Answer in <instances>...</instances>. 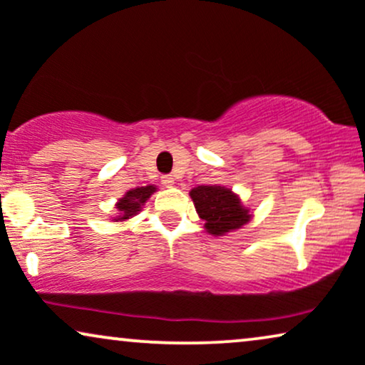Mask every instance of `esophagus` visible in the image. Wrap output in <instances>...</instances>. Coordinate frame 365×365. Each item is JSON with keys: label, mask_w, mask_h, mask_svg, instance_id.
I'll list each match as a JSON object with an SVG mask.
<instances>
[{"label": "esophagus", "mask_w": 365, "mask_h": 365, "mask_svg": "<svg viewBox=\"0 0 365 365\" xmlns=\"http://www.w3.org/2000/svg\"><path fill=\"white\" fill-rule=\"evenodd\" d=\"M162 183L165 187H173L175 185V178L172 177V175H165V177H162Z\"/></svg>", "instance_id": "esophagus-1"}]
</instances>
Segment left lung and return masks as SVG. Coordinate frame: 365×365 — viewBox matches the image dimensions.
<instances>
[{"label": "left lung", "instance_id": "left-lung-1", "mask_svg": "<svg viewBox=\"0 0 365 365\" xmlns=\"http://www.w3.org/2000/svg\"><path fill=\"white\" fill-rule=\"evenodd\" d=\"M190 198L205 230L213 237L235 232L252 220L250 208L242 203L232 188L223 185H198L190 190Z\"/></svg>", "mask_w": 365, "mask_h": 365}]
</instances>
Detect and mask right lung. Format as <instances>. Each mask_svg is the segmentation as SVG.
Segmentation results:
<instances>
[{
	"label": "right lung",
	"mask_w": 365,
	"mask_h": 365,
	"mask_svg": "<svg viewBox=\"0 0 365 365\" xmlns=\"http://www.w3.org/2000/svg\"><path fill=\"white\" fill-rule=\"evenodd\" d=\"M157 190L158 188L155 185H147L132 188V190L126 192L125 195L118 198V202L115 203L116 213L115 217H111V222H126L130 220V218H133L137 213L142 212L145 203L148 202V198Z\"/></svg>",
	"instance_id": "obj_1"
}]
</instances>
